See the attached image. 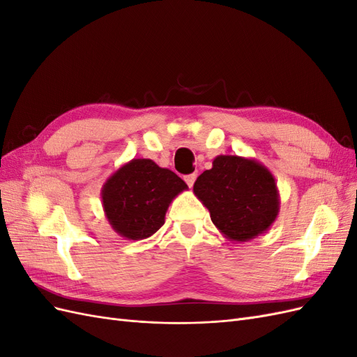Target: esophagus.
Returning a JSON list of instances; mask_svg holds the SVG:
<instances>
[{
    "label": "esophagus",
    "instance_id": "esophagus-1",
    "mask_svg": "<svg viewBox=\"0 0 357 357\" xmlns=\"http://www.w3.org/2000/svg\"><path fill=\"white\" fill-rule=\"evenodd\" d=\"M195 180H197V174H195V172H193V174L185 176V181L188 183V186H189V188H192V186H193V183H195Z\"/></svg>",
    "mask_w": 357,
    "mask_h": 357
}]
</instances>
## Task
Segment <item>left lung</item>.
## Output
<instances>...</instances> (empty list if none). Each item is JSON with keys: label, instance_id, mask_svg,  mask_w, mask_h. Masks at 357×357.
<instances>
[{"label": "left lung", "instance_id": "8db88e82", "mask_svg": "<svg viewBox=\"0 0 357 357\" xmlns=\"http://www.w3.org/2000/svg\"><path fill=\"white\" fill-rule=\"evenodd\" d=\"M195 197L208 208L211 222L225 238L245 243L271 228L280 211L277 183L261 162L219 155L211 169L193 185Z\"/></svg>", "mask_w": 357, "mask_h": 357}]
</instances>
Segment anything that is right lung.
Returning <instances> with one entry per match:
<instances>
[{"instance_id":"right-lung-1","label":"right lung","mask_w":357,"mask_h":357,"mask_svg":"<svg viewBox=\"0 0 357 357\" xmlns=\"http://www.w3.org/2000/svg\"><path fill=\"white\" fill-rule=\"evenodd\" d=\"M188 185L176 172L152 159H132L116 169L101 189L102 208L112 228L126 240L152 236L165 214Z\"/></svg>"}]
</instances>
